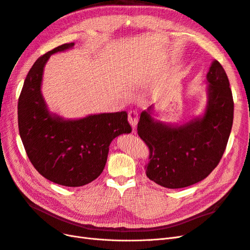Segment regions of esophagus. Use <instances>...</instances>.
<instances>
[{"instance_id": "obj_1", "label": "esophagus", "mask_w": 250, "mask_h": 250, "mask_svg": "<svg viewBox=\"0 0 250 250\" xmlns=\"http://www.w3.org/2000/svg\"><path fill=\"white\" fill-rule=\"evenodd\" d=\"M128 121H129L130 125L132 126V128L134 129L135 126H137L138 122H139V115L138 112L135 110H130L129 113H128Z\"/></svg>"}]
</instances>
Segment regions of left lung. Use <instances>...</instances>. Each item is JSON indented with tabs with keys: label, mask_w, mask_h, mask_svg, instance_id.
<instances>
[{
	"label": "left lung",
	"mask_w": 250,
	"mask_h": 250,
	"mask_svg": "<svg viewBox=\"0 0 250 250\" xmlns=\"http://www.w3.org/2000/svg\"><path fill=\"white\" fill-rule=\"evenodd\" d=\"M206 109L184 124H166L153 118L151 105L141 113L138 134L150 149L147 177L168 188L197 184L220 162L230 134L233 100L222 65L211 62L207 74Z\"/></svg>",
	"instance_id": "8db88e82"
}]
</instances>
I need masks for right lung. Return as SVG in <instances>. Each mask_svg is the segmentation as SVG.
<instances>
[{"instance_id": "add662e5", "label": "right lung", "mask_w": 250, "mask_h": 250, "mask_svg": "<svg viewBox=\"0 0 250 250\" xmlns=\"http://www.w3.org/2000/svg\"><path fill=\"white\" fill-rule=\"evenodd\" d=\"M74 44H62L36 60L18 104L20 135L30 162L44 178L65 187L92 183L105 167L111 141L131 132L126 111L72 120L49 110L42 94L44 65L51 55Z\"/></svg>"}]
</instances>
